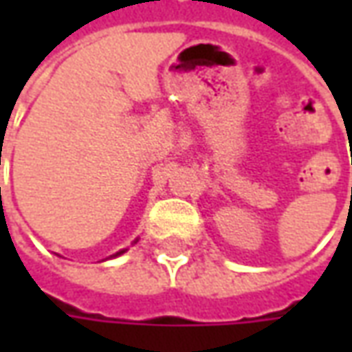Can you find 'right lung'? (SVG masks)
I'll return each mask as SVG.
<instances>
[{"mask_svg":"<svg viewBox=\"0 0 352 352\" xmlns=\"http://www.w3.org/2000/svg\"><path fill=\"white\" fill-rule=\"evenodd\" d=\"M135 241H138V239H135ZM135 241H133V243H135ZM128 251V249H122V251H118L116 252V254H113V256H111V258H116V256H120V254H124V252Z\"/></svg>","mask_w":352,"mask_h":352,"instance_id":"1","label":"right lung"}]
</instances>
